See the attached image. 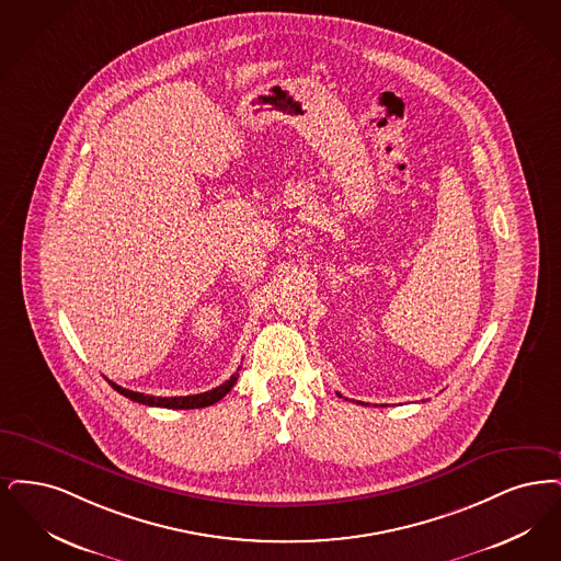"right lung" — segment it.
<instances>
[{
	"instance_id": "add662e5",
	"label": "right lung",
	"mask_w": 561,
	"mask_h": 561,
	"mask_svg": "<svg viewBox=\"0 0 561 561\" xmlns=\"http://www.w3.org/2000/svg\"><path fill=\"white\" fill-rule=\"evenodd\" d=\"M239 373H234L228 381H224L218 388L214 390L203 391V393H195V396H171V398H161V396H147L140 391L125 390L122 386L108 381L113 386V390L119 391L125 398L138 402V404H147V407H161V409H203V407H211L218 400H221L228 391L232 390V386L237 383Z\"/></svg>"
}]
</instances>
